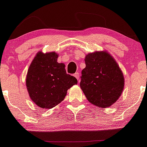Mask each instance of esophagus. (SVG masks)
<instances>
[{
    "mask_svg": "<svg viewBox=\"0 0 147 147\" xmlns=\"http://www.w3.org/2000/svg\"><path fill=\"white\" fill-rule=\"evenodd\" d=\"M74 76H75V77L76 78H77V80L78 81H79V73H78V72H76V73H75V75H74Z\"/></svg>",
    "mask_w": 147,
    "mask_h": 147,
    "instance_id": "1",
    "label": "esophagus"
}]
</instances>
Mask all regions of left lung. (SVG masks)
Wrapping results in <instances>:
<instances>
[{
    "instance_id": "left-lung-1",
    "label": "left lung",
    "mask_w": 147,
    "mask_h": 147,
    "mask_svg": "<svg viewBox=\"0 0 147 147\" xmlns=\"http://www.w3.org/2000/svg\"><path fill=\"white\" fill-rule=\"evenodd\" d=\"M84 61L80 87L86 98L96 107H110L123 91L125 79L121 69L107 51L88 53Z\"/></svg>"
}]
</instances>
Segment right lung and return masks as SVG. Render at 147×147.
Segmentation results:
<instances>
[{
    "label": "right lung",
    "instance_id": "right-lung-1",
    "mask_svg": "<svg viewBox=\"0 0 147 147\" xmlns=\"http://www.w3.org/2000/svg\"><path fill=\"white\" fill-rule=\"evenodd\" d=\"M55 52H38L26 76V87L32 100L39 107L51 109L64 100L68 89L78 81L66 73L64 63L57 62Z\"/></svg>",
    "mask_w": 147,
    "mask_h": 147
}]
</instances>
